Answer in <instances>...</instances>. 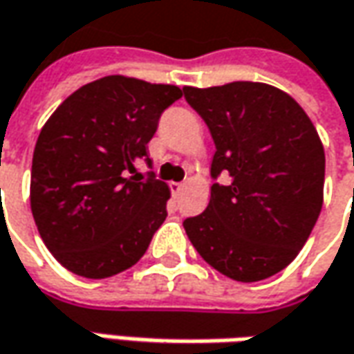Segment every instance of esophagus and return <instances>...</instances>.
I'll return each instance as SVG.
<instances>
[{"label":"esophagus","mask_w":354,"mask_h":354,"mask_svg":"<svg viewBox=\"0 0 354 354\" xmlns=\"http://www.w3.org/2000/svg\"><path fill=\"white\" fill-rule=\"evenodd\" d=\"M184 186H186L184 182H172V184H170V189H172V194H180V192L184 189Z\"/></svg>","instance_id":"obj_1"}]
</instances>
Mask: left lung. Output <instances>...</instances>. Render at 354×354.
<instances>
[{
    "label": "left lung",
    "instance_id": "obj_1",
    "mask_svg": "<svg viewBox=\"0 0 354 354\" xmlns=\"http://www.w3.org/2000/svg\"><path fill=\"white\" fill-rule=\"evenodd\" d=\"M214 137L205 212L184 221L200 257L227 278L259 282L284 270L323 205L325 153L299 104L262 82L184 88Z\"/></svg>",
    "mask_w": 354,
    "mask_h": 354
}]
</instances>
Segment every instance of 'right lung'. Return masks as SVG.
I'll return each mask as SVG.
<instances>
[{"mask_svg":"<svg viewBox=\"0 0 354 354\" xmlns=\"http://www.w3.org/2000/svg\"><path fill=\"white\" fill-rule=\"evenodd\" d=\"M180 97L178 86L105 76L68 95L44 123L32 153L31 212L66 270L109 278L147 252L170 189L129 174L147 158L160 113Z\"/></svg>","mask_w":354,"mask_h":354,"instance_id":"obj_1","label":"right lung"}]
</instances>
